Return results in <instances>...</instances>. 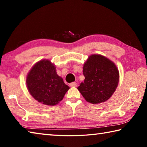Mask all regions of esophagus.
Returning a JSON list of instances; mask_svg holds the SVG:
<instances>
[{
    "label": "esophagus",
    "mask_w": 147,
    "mask_h": 147,
    "mask_svg": "<svg viewBox=\"0 0 147 147\" xmlns=\"http://www.w3.org/2000/svg\"><path fill=\"white\" fill-rule=\"evenodd\" d=\"M69 86H70V87H77V86H78V84H77L76 82H72L69 84Z\"/></svg>",
    "instance_id": "1"
}]
</instances>
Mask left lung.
Masks as SVG:
<instances>
[{"label":"left lung","instance_id":"8db88e82","mask_svg":"<svg viewBox=\"0 0 147 147\" xmlns=\"http://www.w3.org/2000/svg\"><path fill=\"white\" fill-rule=\"evenodd\" d=\"M84 82L78 87L85 100L91 104L108 100L112 96L119 81L116 65L100 54H91L83 66Z\"/></svg>","mask_w":147,"mask_h":147}]
</instances>
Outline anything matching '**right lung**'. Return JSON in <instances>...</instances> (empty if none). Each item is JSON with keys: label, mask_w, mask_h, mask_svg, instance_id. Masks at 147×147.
<instances>
[{"label": "right lung", "mask_w": 147, "mask_h": 147, "mask_svg": "<svg viewBox=\"0 0 147 147\" xmlns=\"http://www.w3.org/2000/svg\"><path fill=\"white\" fill-rule=\"evenodd\" d=\"M26 82L33 98L47 106L58 104L69 89L63 78L57 74L54 63L46 59L34 65L27 74Z\"/></svg>", "instance_id": "right-lung-1"}]
</instances>
